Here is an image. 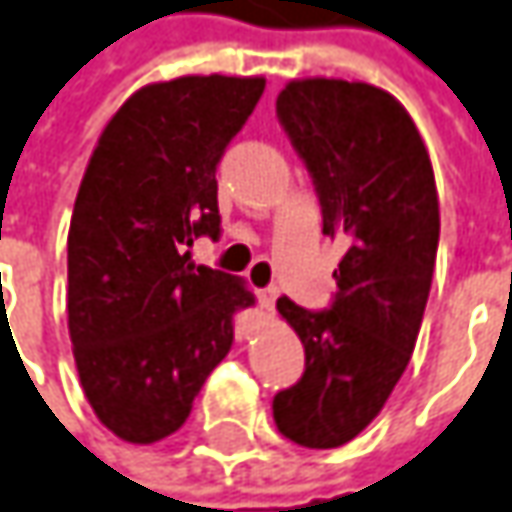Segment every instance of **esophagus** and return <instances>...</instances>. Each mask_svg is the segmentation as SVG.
I'll return each instance as SVG.
<instances>
[{
    "label": "esophagus",
    "instance_id": "34e87169",
    "mask_svg": "<svg viewBox=\"0 0 512 512\" xmlns=\"http://www.w3.org/2000/svg\"><path fill=\"white\" fill-rule=\"evenodd\" d=\"M256 296H259V305H262L265 311H273V308H276V296H279V291H276V288H262V291H256Z\"/></svg>",
    "mask_w": 512,
    "mask_h": 512
}]
</instances>
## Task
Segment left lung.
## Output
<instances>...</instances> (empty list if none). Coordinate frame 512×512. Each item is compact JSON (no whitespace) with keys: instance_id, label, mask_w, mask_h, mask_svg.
Listing matches in <instances>:
<instances>
[{"instance_id":"8db88e82","label":"left lung","mask_w":512,"mask_h":512,"mask_svg":"<svg viewBox=\"0 0 512 512\" xmlns=\"http://www.w3.org/2000/svg\"><path fill=\"white\" fill-rule=\"evenodd\" d=\"M276 115L314 178L322 233L348 250L328 311L276 302L305 371L276 392L273 421L299 447L334 449L380 415L409 366L438 256V190L421 132L389 91L291 80Z\"/></svg>"}]
</instances>
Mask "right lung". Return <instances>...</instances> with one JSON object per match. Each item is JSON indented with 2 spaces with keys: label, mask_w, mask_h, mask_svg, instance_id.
Returning a JSON list of instances; mask_svg holds the SVG:
<instances>
[{
  "label": "right lung",
  "mask_w": 512,
  "mask_h": 512,
  "mask_svg": "<svg viewBox=\"0 0 512 512\" xmlns=\"http://www.w3.org/2000/svg\"><path fill=\"white\" fill-rule=\"evenodd\" d=\"M265 77H178L138 89L106 123L68 227V334L94 415L129 444L181 429L256 299L192 262L218 239L216 167Z\"/></svg>",
  "instance_id": "obj_1"
}]
</instances>
